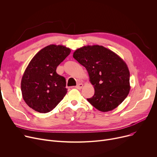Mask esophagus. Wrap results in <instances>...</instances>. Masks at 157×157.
Returning a JSON list of instances; mask_svg holds the SVG:
<instances>
[{"instance_id": "34e87169", "label": "esophagus", "mask_w": 157, "mask_h": 157, "mask_svg": "<svg viewBox=\"0 0 157 157\" xmlns=\"http://www.w3.org/2000/svg\"><path fill=\"white\" fill-rule=\"evenodd\" d=\"M83 84H82V83H78V85H76V88H77L78 90H80V89H81L82 88H83Z\"/></svg>"}]
</instances>
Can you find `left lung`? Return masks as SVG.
Wrapping results in <instances>:
<instances>
[{"label":"left lung","mask_w":157,"mask_h":157,"mask_svg":"<svg viewBox=\"0 0 157 157\" xmlns=\"http://www.w3.org/2000/svg\"><path fill=\"white\" fill-rule=\"evenodd\" d=\"M88 71L94 95L87 101L102 112L115 109L129 94L130 72L120 56L102 46H85L73 53Z\"/></svg>","instance_id":"left-lung-1"}]
</instances>
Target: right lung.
I'll return each mask as SVG.
<instances>
[{
  "instance_id": "add662e5",
  "label": "right lung",
  "mask_w": 157,
  "mask_h": 157,
  "mask_svg": "<svg viewBox=\"0 0 157 157\" xmlns=\"http://www.w3.org/2000/svg\"><path fill=\"white\" fill-rule=\"evenodd\" d=\"M70 53L69 48L50 44L32 58L21 81L23 98L30 108L41 113H48L63 99L67 92L66 81L56 70Z\"/></svg>"
}]
</instances>
